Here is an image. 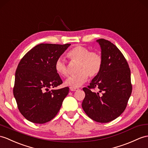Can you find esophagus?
<instances>
[{
	"mask_svg": "<svg viewBox=\"0 0 148 148\" xmlns=\"http://www.w3.org/2000/svg\"><path fill=\"white\" fill-rule=\"evenodd\" d=\"M70 89L71 91H77V90H78L79 88H72V87H70Z\"/></svg>",
	"mask_w": 148,
	"mask_h": 148,
	"instance_id": "esophagus-1",
	"label": "esophagus"
}]
</instances>
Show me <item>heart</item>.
<instances>
[{"label":"heart","mask_w":148,"mask_h":148,"mask_svg":"<svg viewBox=\"0 0 148 148\" xmlns=\"http://www.w3.org/2000/svg\"><path fill=\"white\" fill-rule=\"evenodd\" d=\"M67 57L71 62H78L76 68L77 74L70 77L65 81V85L72 88H77L86 82L88 78H93L101 71L103 59L97 51H90V49L82 45H77L67 53ZM55 70L60 76L67 77L68 70L64 60L61 58L55 63Z\"/></svg>","instance_id":"b5f03b06"}]
</instances>
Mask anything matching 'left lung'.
I'll return each mask as SVG.
<instances>
[{
	"instance_id": "obj_1",
	"label": "left lung",
	"mask_w": 148,
	"mask_h": 148,
	"mask_svg": "<svg viewBox=\"0 0 148 148\" xmlns=\"http://www.w3.org/2000/svg\"><path fill=\"white\" fill-rule=\"evenodd\" d=\"M103 64L87 87L82 106L92 120L107 123L123 112L132 93L131 70L125 57L110 41L99 39ZM97 88L99 92L93 90Z\"/></svg>"
}]
</instances>
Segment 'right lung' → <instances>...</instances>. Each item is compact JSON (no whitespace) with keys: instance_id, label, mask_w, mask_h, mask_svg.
<instances>
[{"instance_id":"1","label":"right lung","mask_w":148,"mask_h":148,"mask_svg":"<svg viewBox=\"0 0 148 148\" xmlns=\"http://www.w3.org/2000/svg\"><path fill=\"white\" fill-rule=\"evenodd\" d=\"M71 44L42 43L29 50L18 64L13 88L17 107L29 121L45 124L58 112L69 88L51 90L63 84L55 63Z\"/></svg>"}]
</instances>
